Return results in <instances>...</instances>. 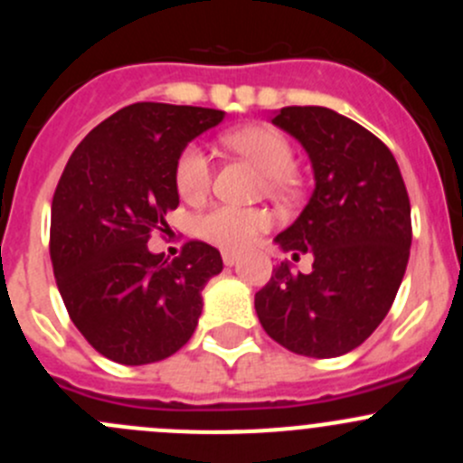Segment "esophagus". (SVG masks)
Wrapping results in <instances>:
<instances>
[{"instance_id":"1","label":"esophagus","mask_w":463,"mask_h":463,"mask_svg":"<svg viewBox=\"0 0 463 463\" xmlns=\"http://www.w3.org/2000/svg\"><path fill=\"white\" fill-rule=\"evenodd\" d=\"M222 260H223V264H226V266H235L237 260H240V255H237V253H222Z\"/></svg>"}]
</instances>
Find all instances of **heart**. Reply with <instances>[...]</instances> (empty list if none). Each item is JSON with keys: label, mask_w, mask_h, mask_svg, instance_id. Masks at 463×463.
Returning <instances> with one entry per match:
<instances>
[{"label": "heart", "mask_w": 463, "mask_h": 463, "mask_svg": "<svg viewBox=\"0 0 463 463\" xmlns=\"http://www.w3.org/2000/svg\"><path fill=\"white\" fill-rule=\"evenodd\" d=\"M222 141L258 163L266 172V185L270 193L291 194L298 188V176L293 172L296 165V147L288 141L287 134L270 125H246V128L231 129L222 137ZM213 181V163L208 154L199 145H188L176 158L175 184L181 199L199 202L208 194ZM270 228V214L261 208H235V205H217L202 214L197 222V231L210 244L223 250H244L264 231Z\"/></svg>", "instance_id": "heart-1"}]
</instances>
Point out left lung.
Instances as JSON below:
<instances>
[{"label":"left lung","mask_w":463,"mask_h":463,"mask_svg":"<svg viewBox=\"0 0 463 463\" xmlns=\"http://www.w3.org/2000/svg\"><path fill=\"white\" fill-rule=\"evenodd\" d=\"M273 125L302 143L316 190L275 237L311 273L282 261L255 293L266 334L288 352L334 358L365 343L394 302L412 244L410 199L387 145L326 107H282Z\"/></svg>","instance_id":"8db88e82"}]
</instances>
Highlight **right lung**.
I'll return each instance as SVG.
<instances>
[{
    "instance_id": "obj_1",
    "label": "right lung",
    "mask_w": 463,
    "mask_h": 463,
    "mask_svg": "<svg viewBox=\"0 0 463 463\" xmlns=\"http://www.w3.org/2000/svg\"><path fill=\"white\" fill-rule=\"evenodd\" d=\"M222 118L205 107L134 102L93 128L60 176L49 241L55 282L69 318L109 361H163L197 329L222 255L193 240L170 261L147 241L179 205V154Z\"/></svg>"
}]
</instances>
